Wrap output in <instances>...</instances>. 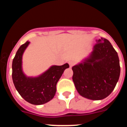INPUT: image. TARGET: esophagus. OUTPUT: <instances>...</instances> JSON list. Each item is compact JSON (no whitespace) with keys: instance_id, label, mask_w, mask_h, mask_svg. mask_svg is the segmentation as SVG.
Segmentation results:
<instances>
[{"instance_id":"34e87169","label":"esophagus","mask_w":127,"mask_h":127,"mask_svg":"<svg viewBox=\"0 0 127 127\" xmlns=\"http://www.w3.org/2000/svg\"><path fill=\"white\" fill-rule=\"evenodd\" d=\"M74 62H72V61L69 62V66H70V67H72V66H73V65H74Z\"/></svg>"}]
</instances>
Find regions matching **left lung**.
<instances>
[{
    "instance_id": "obj_1",
    "label": "left lung",
    "mask_w": 127,
    "mask_h": 127,
    "mask_svg": "<svg viewBox=\"0 0 127 127\" xmlns=\"http://www.w3.org/2000/svg\"><path fill=\"white\" fill-rule=\"evenodd\" d=\"M96 42L88 57L72 67L77 92L94 100L104 99L111 94L120 75L118 55L111 42L103 37Z\"/></svg>"
}]
</instances>
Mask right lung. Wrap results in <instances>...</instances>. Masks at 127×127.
Segmentation results:
<instances>
[{
  "label": "right lung",
  "instance_id": "add662e5",
  "mask_svg": "<svg viewBox=\"0 0 127 127\" xmlns=\"http://www.w3.org/2000/svg\"><path fill=\"white\" fill-rule=\"evenodd\" d=\"M29 44L30 42L27 41L16 53L12 64V78L22 98L33 105H41L53 99L57 91V82L69 65L67 63L63 65H52L36 77L26 76L22 68V57Z\"/></svg>",
  "mask_w": 127,
  "mask_h": 127
}]
</instances>
